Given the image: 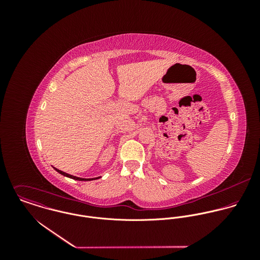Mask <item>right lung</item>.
I'll return each instance as SVG.
<instances>
[{
  "mask_svg": "<svg viewBox=\"0 0 260 260\" xmlns=\"http://www.w3.org/2000/svg\"><path fill=\"white\" fill-rule=\"evenodd\" d=\"M55 169H56V168H55ZM56 171L59 172L60 174L64 175V176H67V177H69V178H72V179H75V180H79V181H90V180H93V179H98V178H100V177H97V178H89V179H86V178H80V177H76V176H73V175H70V174H68V173H65V172L59 170V169H56Z\"/></svg>",
  "mask_w": 260,
  "mask_h": 260,
  "instance_id": "obj_1",
  "label": "right lung"
}]
</instances>
